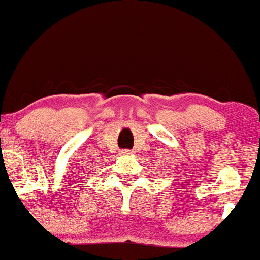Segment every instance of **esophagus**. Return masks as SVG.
Returning <instances> with one entry per match:
<instances>
[{"label":"esophagus","mask_w":260,"mask_h":260,"mask_svg":"<svg viewBox=\"0 0 260 260\" xmlns=\"http://www.w3.org/2000/svg\"><path fill=\"white\" fill-rule=\"evenodd\" d=\"M131 153H132V152L128 151V149H124V151L121 152V154H123V155H128V154H131Z\"/></svg>","instance_id":"obj_1"}]
</instances>
